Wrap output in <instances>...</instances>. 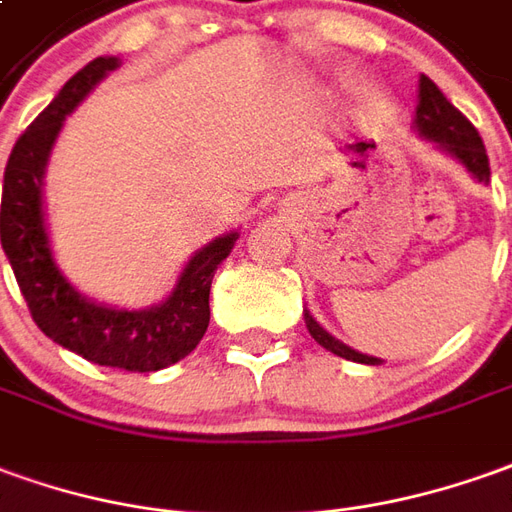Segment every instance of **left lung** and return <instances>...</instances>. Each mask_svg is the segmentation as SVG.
<instances>
[{
    "mask_svg": "<svg viewBox=\"0 0 512 512\" xmlns=\"http://www.w3.org/2000/svg\"><path fill=\"white\" fill-rule=\"evenodd\" d=\"M412 128L418 130V136L424 142L435 144L440 153L451 155L460 167L468 169L474 181L488 186V181H491V164H488V153H485V144L479 139L477 128L443 97V91L426 74H421V80H418V105H415ZM303 320H306L309 334L315 337V343L323 345L331 354L351 359V362H359V365H379L382 362L379 357L359 354L351 345H345L337 337H331L329 331L323 329L315 317H312L309 309H303Z\"/></svg>",
    "mask_w": 512,
    "mask_h": 512,
    "instance_id": "left-lung-1",
    "label": "left lung"
}]
</instances>
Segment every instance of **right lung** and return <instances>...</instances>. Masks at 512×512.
<instances>
[{
	"instance_id": "1",
	"label": "right lung",
	"mask_w": 512,
	"mask_h": 512,
	"mask_svg": "<svg viewBox=\"0 0 512 512\" xmlns=\"http://www.w3.org/2000/svg\"><path fill=\"white\" fill-rule=\"evenodd\" d=\"M119 66L122 61L116 55L86 63L19 136L5 167L2 250L35 326L52 343L97 365L147 373L181 362L203 340L211 315V278L234 250L239 231H228L203 245L183 264L167 298L144 309H119L91 301L63 276L49 242L44 206L49 155L66 116Z\"/></svg>"
}]
</instances>
